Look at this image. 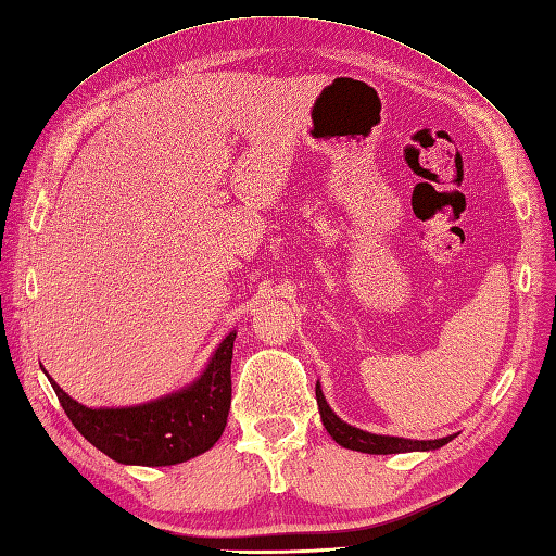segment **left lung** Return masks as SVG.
Masks as SVG:
<instances>
[{"instance_id": "obj_1", "label": "left lung", "mask_w": 556, "mask_h": 556, "mask_svg": "<svg viewBox=\"0 0 556 556\" xmlns=\"http://www.w3.org/2000/svg\"><path fill=\"white\" fill-rule=\"evenodd\" d=\"M316 401H318L323 427L328 429V434L340 443L342 448H349V451L370 453V455H394V453H413V451H439L441 445L453 441V437H443L434 441H417V439L370 434V431L351 427L342 417H337L334 410L328 405V401H325L320 384H316Z\"/></svg>"}]
</instances>
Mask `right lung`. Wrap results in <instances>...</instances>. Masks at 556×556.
<instances>
[{
    "label": "right lung",
    "mask_w": 556,
    "mask_h": 556,
    "mask_svg": "<svg viewBox=\"0 0 556 556\" xmlns=\"http://www.w3.org/2000/svg\"><path fill=\"white\" fill-rule=\"evenodd\" d=\"M236 330L224 337L200 377L179 391L125 408H87L51 380L65 415L93 448L119 465L169 467L219 441L231 410Z\"/></svg>",
    "instance_id": "obj_1"
}]
</instances>
